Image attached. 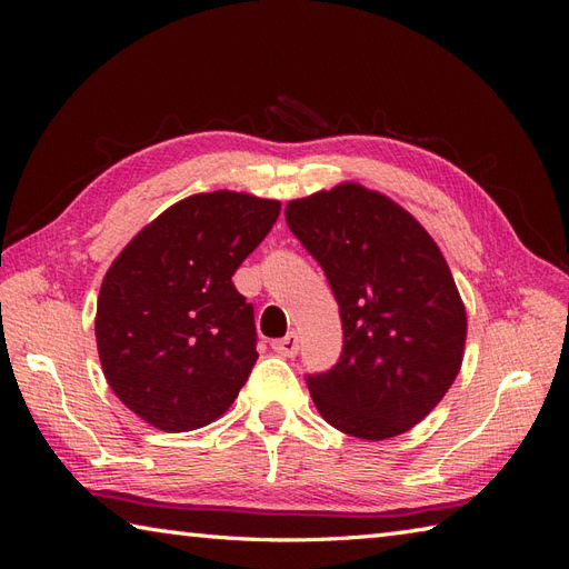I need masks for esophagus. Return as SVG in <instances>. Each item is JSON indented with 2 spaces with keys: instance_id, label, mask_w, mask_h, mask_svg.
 I'll return each instance as SVG.
<instances>
[{
  "instance_id": "obj_1",
  "label": "esophagus",
  "mask_w": 569,
  "mask_h": 569,
  "mask_svg": "<svg viewBox=\"0 0 569 569\" xmlns=\"http://www.w3.org/2000/svg\"><path fill=\"white\" fill-rule=\"evenodd\" d=\"M272 349H274V353H280L284 358H295L299 353V337H297V332H289L287 337L272 341Z\"/></svg>"
}]
</instances>
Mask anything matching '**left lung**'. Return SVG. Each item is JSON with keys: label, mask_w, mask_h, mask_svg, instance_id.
Returning <instances> with one entry per match:
<instances>
[{"label": "left lung", "mask_w": 569, "mask_h": 569, "mask_svg": "<svg viewBox=\"0 0 569 569\" xmlns=\"http://www.w3.org/2000/svg\"><path fill=\"white\" fill-rule=\"evenodd\" d=\"M284 218L341 316L339 363L306 377L318 412L358 439L408 432L462 363L468 316L449 263L416 218L358 182L289 201Z\"/></svg>", "instance_id": "left-lung-1"}]
</instances>
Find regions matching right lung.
Here are the masks:
<instances>
[{
    "mask_svg": "<svg viewBox=\"0 0 569 569\" xmlns=\"http://www.w3.org/2000/svg\"><path fill=\"white\" fill-rule=\"evenodd\" d=\"M278 216L274 199L192 194L137 232L107 270L94 318L101 370L151 427L199 429L244 387L256 325L232 274Z\"/></svg>",
    "mask_w": 569,
    "mask_h": 569,
    "instance_id": "right-lung-1",
    "label": "right lung"
}]
</instances>
